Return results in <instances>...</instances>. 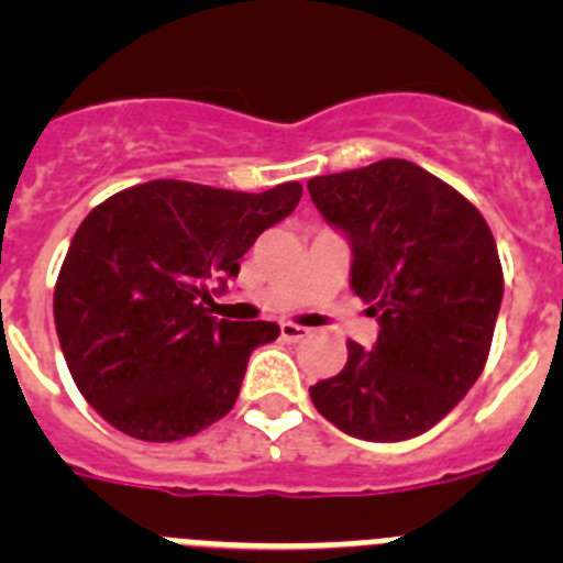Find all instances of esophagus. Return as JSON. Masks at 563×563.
<instances>
[{
  "label": "esophagus",
  "mask_w": 563,
  "mask_h": 563,
  "mask_svg": "<svg viewBox=\"0 0 563 563\" xmlns=\"http://www.w3.org/2000/svg\"><path fill=\"white\" fill-rule=\"evenodd\" d=\"M282 338H285V341H290V343L305 341L307 330H305V327H298V324H290V321H285V324H282Z\"/></svg>",
  "instance_id": "34e87169"
}]
</instances>
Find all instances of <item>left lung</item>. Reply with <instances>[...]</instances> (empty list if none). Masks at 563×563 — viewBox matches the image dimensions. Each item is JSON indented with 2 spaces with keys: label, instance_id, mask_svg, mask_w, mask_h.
<instances>
[{
  "label": "left lung",
  "instance_id": "8db88e82",
  "mask_svg": "<svg viewBox=\"0 0 563 563\" xmlns=\"http://www.w3.org/2000/svg\"><path fill=\"white\" fill-rule=\"evenodd\" d=\"M352 247L350 285L377 318L372 350L310 386L343 434L400 442L426 434L482 375L501 307L499 251L471 202L409 161H380L307 183Z\"/></svg>",
  "mask_w": 563,
  "mask_h": 563
}]
</instances>
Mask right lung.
I'll return each mask as SVG.
<instances>
[{"mask_svg": "<svg viewBox=\"0 0 563 563\" xmlns=\"http://www.w3.org/2000/svg\"><path fill=\"white\" fill-rule=\"evenodd\" d=\"M298 183L262 194L152 180L87 213L56 282L58 343L78 391L146 442L200 434L236 402L273 321L208 316L262 231L290 217Z\"/></svg>", "mask_w": 563, "mask_h": 563, "instance_id": "1", "label": "right lung"}]
</instances>
